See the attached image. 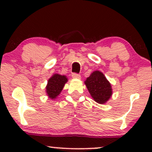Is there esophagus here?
<instances>
[{
	"instance_id": "34e87169",
	"label": "esophagus",
	"mask_w": 152,
	"mask_h": 152,
	"mask_svg": "<svg viewBox=\"0 0 152 152\" xmlns=\"http://www.w3.org/2000/svg\"><path fill=\"white\" fill-rule=\"evenodd\" d=\"M71 76H72V78H81V76H80V74H75V73L72 74Z\"/></svg>"
}]
</instances>
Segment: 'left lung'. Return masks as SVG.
I'll return each instance as SVG.
<instances>
[{
  "instance_id": "left-lung-1",
  "label": "left lung",
  "mask_w": 152,
  "mask_h": 152,
  "mask_svg": "<svg viewBox=\"0 0 152 152\" xmlns=\"http://www.w3.org/2000/svg\"><path fill=\"white\" fill-rule=\"evenodd\" d=\"M84 83L91 96L96 102L104 104L111 99L113 93L111 85L100 71L92 72L84 81Z\"/></svg>"
}]
</instances>
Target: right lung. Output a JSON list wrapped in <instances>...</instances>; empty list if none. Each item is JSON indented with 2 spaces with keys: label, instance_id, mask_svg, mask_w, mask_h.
<instances>
[{
  "label": "right lung",
  "instance_id": "add662e5",
  "mask_svg": "<svg viewBox=\"0 0 152 152\" xmlns=\"http://www.w3.org/2000/svg\"><path fill=\"white\" fill-rule=\"evenodd\" d=\"M67 81L68 78L64 75L54 74L48 80L46 86V93L48 98L52 100L56 99Z\"/></svg>",
  "mask_w": 152,
  "mask_h": 152
}]
</instances>
